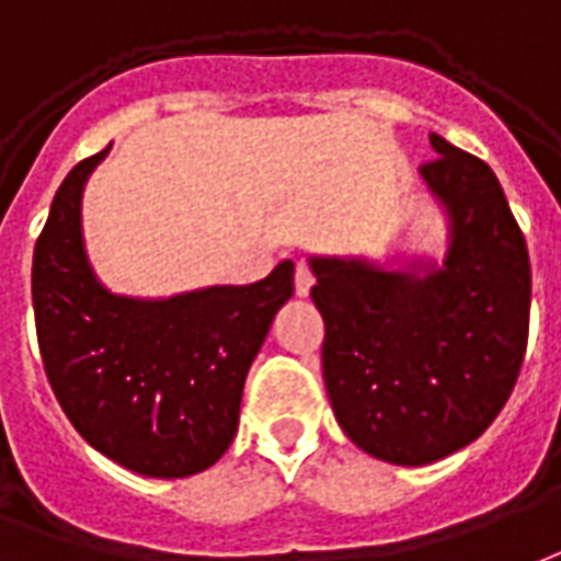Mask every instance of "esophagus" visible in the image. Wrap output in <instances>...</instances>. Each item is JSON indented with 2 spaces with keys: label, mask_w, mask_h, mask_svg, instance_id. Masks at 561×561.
<instances>
[{
  "label": "esophagus",
  "mask_w": 561,
  "mask_h": 561,
  "mask_svg": "<svg viewBox=\"0 0 561 561\" xmlns=\"http://www.w3.org/2000/svg\"><path fill=\"white\" fill-rule=\"evenodd\" d=\"M312 270L306 267V264H297V270H294V291H297V297H309V291H312Z\"/></svg>",
  "instance_id": "esophagus-1"
}]
</instances>
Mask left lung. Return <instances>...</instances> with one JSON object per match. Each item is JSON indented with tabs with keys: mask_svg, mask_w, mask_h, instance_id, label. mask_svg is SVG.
<instances>
[{
	"mask_svg": "<svg viewBox=\"0 0 561 561\" xmlns=\"http://www.w3.org/2000/svg\"><path fill=\"white\" fill-rule=\"evenodd\" d=\"M419 169L446 217L443 259L309 255L323 383L342 431L425 467L479 439L512 396L529 333V252L491 165L431 133Z\"/></svg>",
	"mask_w": 561,
	"mask_h": 561,
	"instance_id": "left-lung-1",
	"label": "left lung"
}]
</instances>
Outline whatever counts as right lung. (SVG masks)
<instances>
[{"instance_id": "right-lung-1", "label": "right lung", "mask_w": 561, "mask_h": 561, "mask_svg": "<svg viewBox=\"0 0 561 561\" xmlns=\"http://www.w3.org/2000/svg\"><path fill=\"white\" fill-rule=\"evenodd\" d=\"M110 148L70 169L35 243L37 344L65 416L91 449L148 479H186L214 467L238 434L249 365L291 300L294 261L252 285L110 291L82 238V193Z\"/></svg>"}]
</instances>
